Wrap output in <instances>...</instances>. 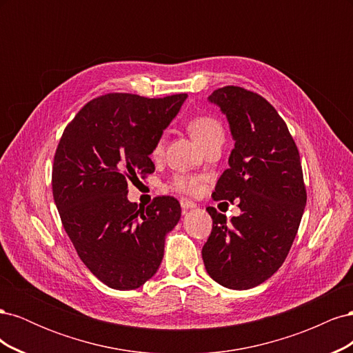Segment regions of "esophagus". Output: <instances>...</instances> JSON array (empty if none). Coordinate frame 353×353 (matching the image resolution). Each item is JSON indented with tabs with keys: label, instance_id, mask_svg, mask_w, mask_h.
Masks as SVG:
<instances>
[{
	"label": "esophagus",
	"instance_id": "1",
	"mask_svg": "<svg viewBox=\"0 0 353 353\" xmlns=\"http://www.w3.org/2000/svg\"><path fill=\"white\" fill-rule=\"evenodd\" d=\"M179 203H181V208H183L184 210L197 208L196 203H194V201H191V200H188V199H181V200H179Z\"/></svg>",
	"mask_w": 353,
	"mask_h": 353
}]
</instances>
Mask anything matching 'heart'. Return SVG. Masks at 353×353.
Returning <instances> with one entry per match:
<instances>
[{"instance_id":"1","label":"heart","mask_w":353,"mask_h":353,"mask_svg":"<svg viewBox=\"0 0 353 353\" xmlns=\"http://www.w3.org/2000/svg\"><path fill=\"white\" fill-rule=\"evenodd\" d=\"M188 131L203 148H206L208 145L216 141H223V128L221 122L215 119L213 116L200 114L193 117V119L188 122ZM165 143H166V137L160 135L153 147L154 157L162 156L165 150ZM166 188L170 191H176V193L194 196L200 191V181L193 175L176 174L169 179Z\"/></svg>"}]
</instances>
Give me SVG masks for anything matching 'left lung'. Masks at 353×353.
Segmentation results:
<instances>
[{
    "mask_svg": "<svg viewBox=\"0 0 353 353\" xmlns=\"http://www.w3.org/2000/svg\"><path fill=\"white\" fill-rule=\"evenodd\" d=\"M209 101L227 116L236 141L212 197L237 201L241 215L227 222L215 208L206 209L213 225L201 256L218 284L248 290L279 271L290 252L306 205L301 156L262 95L228 85Z\"/></svg>",
    "mask_w": 353,
    "mask_h": 353,
    "instance_id": "left-lung-1",
    "label": "left lung"
}]
</instances>
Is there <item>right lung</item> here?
Instances as JSON below:
<instances>
[{
  "label": "right lung",
  "instance_id": "obj_1",
  "mask_svg": "<svg viewBox=\"0 0 353 353\" xmlns=\"http://www.w3.org/2000/svg\"><path fill=\"white\" fill-rule=\"evenodd\" d=\"M185 99L105 94L85 104L60 138L52 196L61 223L85 266L110 288L134 290L150 280L181 218L175 197L144 208L126 194L128 184L154 172L153 147Z\"/></svg>",
  "mask_w": 353,
  "mask_h": 353
}]
</instances>
